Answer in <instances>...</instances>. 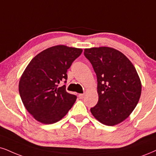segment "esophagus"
Listing matches in <instances>:
<instances>
[{
    "mask_svg": "<svg viewBox=\"0 0 156 156\" xmlns=\"http://www.w3.org/2000/svg\"><path fill=\"white\" fill-rule=\"evenodd\" d=\"M84 93H82V94H79V98H80V99H82L84 98Z\"/></svg>",
    "mask_w": 156,
    "mask_h": 156,
    "instance_id": "obj_1",
    "label": "esophagus"
}]
</instances>
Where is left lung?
<instances>
[{
    "label": "left lung",
    "instance_id": "8db88e82",
    "mask_svg": "<svg viewBox=\"0 0 156 156\" xmlns=\"http://www.w3.org/2000/svg\"><path fill=\"white\" fill-rule=\"evenodd\" d=\"M98 81V102L90 108L102 124L113 126L125 120L137 105L142 85L131 61L120 51L108 47L84 49Z\"/></svg>",
    "mask_w": 156,
    "mask_h": 156
}]
</instances>
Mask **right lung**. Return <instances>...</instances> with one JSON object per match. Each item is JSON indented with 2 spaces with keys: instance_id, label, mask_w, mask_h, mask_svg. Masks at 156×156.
Listing matches in <instances>:
<instances>
[{
  "instance_id": "add662e5",
  "label": "right lung",
  "mask_w": 156,
  "mask_h": 156,
  "mask_svg": "<svg viewBox=\"0 0 156 156\" xmlns=\"http://www.w3.org/2000/svg\"><path fill=\"white\" fill-rule=\"evenodd\" d=\"M80 48L56 45L44 50L30 61L19 84L22 103L38 122L51 124L58 122L74 105L76 96L67 93V69L81 55Z\"/></svg>"
}]
</instances>
